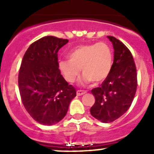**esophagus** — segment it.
<instances>
[{"mask_svg":"<svg viewBox=\"0 0 154 154\" xmlns=\"http://www.w3.org/2000/svg\"><path fill=\"white\" fill-rule=\"evenodd\" d=\"M86 91H84V90H77V96H81L83 94H86Z\"/></svg>","mask_w":154,"mask_h":154,"instance_id":"esophagus-1","label":"esophagus"}]
</instances>
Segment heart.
I'll list each match as a JSON object with an SVG mask.
<instances>
[{
    "label": "heart",
    "instance_id": "obj_1",
    "mask_svg": "<svg viewBox=\"0 0 154 154\" xmlns=\"http://www.w3.org/2000/svg\"><path fill=\"white\" fill-rule=\"evenodd\" d=\"M68 60H61L58 68L68 83H74L80 73L83 81L100 83L106 78L112 67V53L103 42L77 46L68 54Z\"/></svg>",
    "mask_w": 154,
    "mask_h": 154
}]
</instances>
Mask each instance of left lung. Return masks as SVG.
<instances>
[{
	"instance_id": "1",
	"label": "left lung",
	"mask_w": 154,
	"mask_h": 154,
	"mask_svg": "<svg viewBox=\"0 0 154 154\" xmlns=\"http://www.w3.org/2000/svg\"><path fill=\"white\" fill-rule=\"evenodd\" d=\"M114 48V61L108 77L91 89L95 102L90 109L93 117L110 123L128 110L137 89V71L133 55L120 40L107 36Z\"/></svg>"
}]
</instances>
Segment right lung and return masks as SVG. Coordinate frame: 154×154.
I'll return each mask as SVG.
<instances>
[{"label": "right lung", "instance_id": "right-lung-1", "mask_svg": "<svg viewBox=\"0 0 154 154\" xmlns=\"http://www.w3.org/2000/svg\"><path fill=\"white\" fill-rule=\"evenodd\" d=\"M68 39L48 35L29 45L21 61L18 88L21 101L38 123L53 125L66 116L76 96L58 68V51Z\"/></svg>", "mask_w": 154, "mask_h": 154}]
</instances>
